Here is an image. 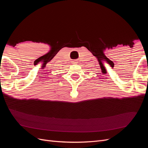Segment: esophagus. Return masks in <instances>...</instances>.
Here are the masks:
<instances>
[{
    "label": "esophagus",
    "instance_id": "34e87169",
    "mask_svg": "<svg viewBox=\"0 0 148 148\" xmlns=\"http://www.w3.org/2000/svg\"><path fill=\"white\" fill-rule=\"evenodd\" d=\"M73 64H75V63H73Z\"/></svg>",
    "mask_w": 148,
    "mask_h": 148
}]
</instances>
